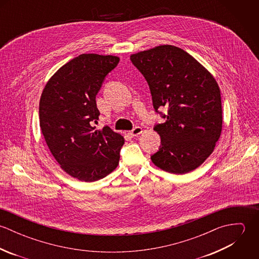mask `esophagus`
Returning <instances> with one entry per match:
<instances>
[{"label":"esophagus","instance_id":"obj_1","mask_svg":"<svg viewBox=\"0 0 259 259\" xmlns=\"http://www.w3.org/2000/svg\"><path fill=\"white\" fill-rule=\"evenodd\" d=\"M143 133V128L141 126H136L133 131L130 132V135L132 137H138L139 135H141Z\"/></svg>","mask_w":259,"mask_h":259}]
</instances>
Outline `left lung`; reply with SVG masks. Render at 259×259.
I'll return each instance as SVG.
<instances>
[{
  "label": "left lung",
  "mask_w": 259,
  "mask_h": 259,
  "mask_svg": "<svg viewBox=\"0 0 259 259\" xmlns=\"http://www.w3.org/2000/svg\"><path fill=\"white\" fill-rule=\"evenodd\" d=\"M148 81L155 111L165 119L153 130L160 147L150 156L162 170L184 175L212 153L222 128L220 87L192 56L170 45L131 56ZM166 107L168 113L158 111Z\"/></svg>",
  "instance_id": "obj_1"
}]
</instances>
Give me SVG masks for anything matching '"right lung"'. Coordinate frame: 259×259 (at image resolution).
I'll return each instance as SVG.
<instances>
[{
    "label": "right lung",
    "mask_w": 259,
    "mask_h": 259,
    "mask_svg": "<svg viewBox=\"0 0 259 259\" xmlns=\"http://www.w3.org/2000/svg\"><path fill=\"white\" fill-rule=\"evenodd\" d=\"M119 58L82 54L58 70L39 100V126L61 167L81 182H96L118 164L123 138L104 126L96 130L100 111L96 96Z\"/></svg>",
    "instance_id": "add662e5"
}]
</instances>
